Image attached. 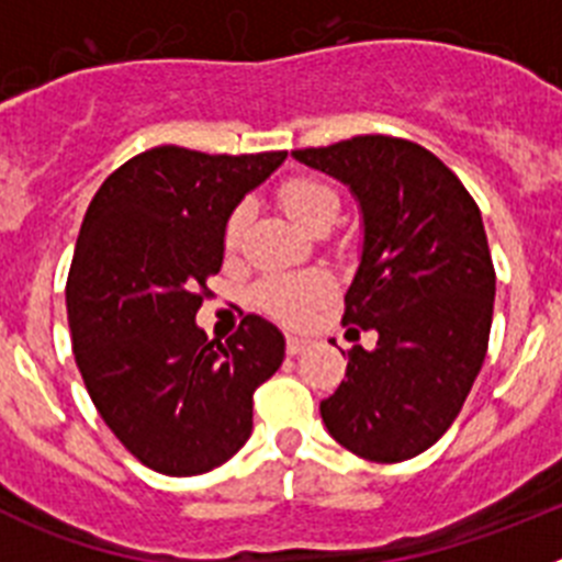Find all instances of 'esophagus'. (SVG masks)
<instances>
[{"label": "esophagus", "mask_w": 562, "mask_h": 562, "mask_svg": "<svg viewBox=\"0 0 562 562\" xmlns=\"http://www.w3.org/2000/svg\"><path fill=\"white\" fill-rule=\"evenodd\" d=\"M306 346H310V340H306V337H295V335L286 337V355H292V357L301 355Z\"/></svg>", "instance_id": "esophagus-1"}]
</instances>
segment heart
I'll return each instance as SVG.
<instances>
[{
    "label": "heart",
    "instance_id": "1",
    "mask_svg": "<svg viewBox=\"0 0 562 562\" xmlns=\"http://www.w3.org/2000/svg\"><path fill=\"white\" fill-rule=\"evenodd\" d=\"M278 200L284 205L292 220L306 231H315L324 222H335L337 211H340V196L331 186L315 177H292L284 186L278 188ZM247 213L245 207L233 211L225 227V247H233L241 241V231H245ZM326 278L321 272H286V276H270L258 284L256 297L258 304L265 306L270 315L286 324H297L304 321L306 312L326 295Z\"/></svg>",
    "mask_w": 562,
    "mask_h": 562
}]
</instances>
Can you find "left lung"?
Segmentation results:
<instances>
[{
	"mask_svg": "<svg viewBox=\"0 0 562 562\" xmlns=\"http://www.w3.org/2000/svg\"><path fill=\"white\" fill-rule=\"evenodd\" d=\"M292 157L349 186L362 213L342 326L374 329L376 346L349 351L346 380L321 402L326 430L360 459H414L453 425L486 357L495 270L479 205L402 137L360 134Z\"/></svg>",
	"mask_w": 562,
	"mask_h": 562,
	"instance_id": "1",
	"label": "left lung"
}]
</instances>
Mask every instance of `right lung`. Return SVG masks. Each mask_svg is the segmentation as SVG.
Here are the masks:
<instances>
[{"label":"right lung","instance_id":"obj_1","mask_svg":"<svg viewBox=\"0 0 562 562\" xmlns=\"http://www.w3.org/2000/svg\"><path fill=\"white\" fill-rule=\"evenodd\" d=\"M284 160L157 146L109 173L87 207L67 278L78 371L109 430L162 475L238 453L252 394L284 362L265 317L247 315L227 342L196 326L231 213Z\"/></svg>","mask_w":562,"mask_h":562}]
</instances>
